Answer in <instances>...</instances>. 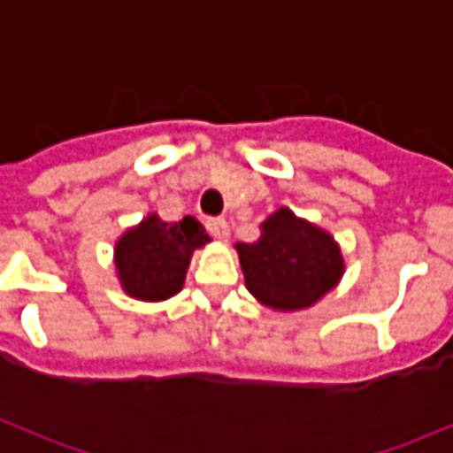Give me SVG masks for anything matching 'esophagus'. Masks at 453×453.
Here are the masks:
<instances>
[{"instance_id":"1","label":"esophagus","mask_w":453,"mask_h":453,"mask_svg":"<svg viewBox=\"0 0 453 453\" xmlns=\"http://www.w3.org/2000/svg\"><path fill=\"white\" fill-rule=\"evenodd\" d=\"M208 233L218 240H227L230 237V226H227L226 218H208L206 220Z\"/></svg>"}]
</instances>
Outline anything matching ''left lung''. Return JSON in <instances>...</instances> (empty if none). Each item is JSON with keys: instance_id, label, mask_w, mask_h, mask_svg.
I'll return each mask as SVG.
<instances>
[{"instance_id": "obj_1", "label": "left lung", "mask_w": 453, "mask_h": 453, "mask_svg": "<svg viewBox=\"0 0 453 453\" xmlns=\"http://www.w3.org/2000/svg\"><path fill=\"white\" fill-rule=\"evenodd\" d=\"M250 294L274 311H303L333 291L344 274L340 245L288 208L262 223L257 242H237Z\"/></svg>"}]
</instances>
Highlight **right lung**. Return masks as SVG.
Returning <instances> with one entry per match:
<instances>
[{
	"mask_svg": "<svg viewBox=\"0 0 453 453\" xmlns=\"http://www.w3.org/2000/svg\"><path fill=\"white\" fill-rule=\"evenodd\" d=\"M211 240L196 218L165 223L150 213L116 242V269L123 291L140 301H167L181 291L194 250Z\"/></svg>",
	"mask_w": 453,
	"mask_h": 453,
	"instance_id": "add662e5",
	"label": "right lung"
}]
</instances>
